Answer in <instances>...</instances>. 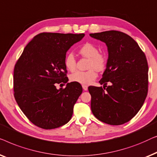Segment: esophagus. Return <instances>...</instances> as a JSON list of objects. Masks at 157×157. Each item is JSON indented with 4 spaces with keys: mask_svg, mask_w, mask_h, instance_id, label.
Returning <instances> with one entry per match:
<instances>
[{
    "mask_svg": "<svg viewBox=\"0 0 157 157\" xmlns=\"http://www.w3.org/2000/svg\"><path fill=\"white\" fill-rule=\"evenodd\" d=\"M82 88H83V90H85V91H86V90H87V89H88V87H87V85H82Z\"/></svg>",
    "mask_w": 157,
    "mask_h": 157,
    "instance_id": "1",
    "label": "esophagus"
}]
</instances>
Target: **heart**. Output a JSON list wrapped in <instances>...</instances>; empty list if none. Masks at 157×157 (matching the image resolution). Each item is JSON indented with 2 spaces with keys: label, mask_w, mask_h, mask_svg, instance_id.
Masks as SVG:
<instances>
[{
  "label": "heart",
  "mask_w": 157,
  "mask_h": 157,
  "mask_svg": "<svg viewBox=\"0 0 157 157\" xmlns=\"http://www.w3.org/2000/svg\"><path fill=\"white\" fill-rule=\"evenodd\" d=\"M79 53L82 56L89 58L87 71H77L70 77V81L82 85H90L98 77L96 70L101 71L105 69L107 63V57L104 53L99 52L95 45L86 43L79 49ZM65 66L70 71H74L76 68V59L72 53L68 54L65 58Z\"/></svg>",
  "instance_id": "heart-1"
}]
</instances>
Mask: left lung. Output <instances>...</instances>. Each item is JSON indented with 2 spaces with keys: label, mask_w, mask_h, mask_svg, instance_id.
Listing matches in <instances>:
<instances>
[{
  "label": "left lung",
  "mask_w": 157,
  "mask_h": 157,
  "mask_svg": "<svg viewBox=\"0 0 157 157\" xmlns=\"http://www.w3.org/2000/svg\"><path fill=\"white\" fill-rule=\"evenodd\" d=\"M107 47L106 69L100 87H88L91 109L101 122L120 125L131 120L142 108L148 92V64L134 40L122 32L90 33ZM110 85L106 86L107 82Z\"/></svg>",
  "instance_id": "obj_1"
}]
</instances>
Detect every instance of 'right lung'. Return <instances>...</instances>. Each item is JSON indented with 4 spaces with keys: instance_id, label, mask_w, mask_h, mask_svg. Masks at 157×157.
I'll list each match as a JSON object with an SVG mask.
<instances>
[{
    "instance_id": "1",
    "label": "right lung",
    "mask_w": 157,
    "mask_h": 157,
    "mask_svg": "<svg viewBox=\"0 0 157 157\" xmlns=\"http://www.w3.org/2000/svg\"><path fill=\"white\" fill-rule=\"evenodd\" d=\"M85 34L42 33L24 48L13 74L14 97L22 112L37 127L52 129L67 124L82 87L67 82L65 58L67 50Z\"/></svg>"
}]
</instances>
